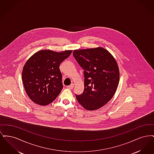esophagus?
Masks as SVG:
<instances>
[{
	"instance_id": "obj_1",
	"label": "esophagus",
	"mask_w": 154,
	"mask_h": 154,
	"mask_svg": "<svg viewBox=\"0 0 154 154\" xmlns=\"http://www.w3.org/2000/svg\"><path fill=\"white\" fill-rule=\"evenodd\" d=\"M74 84H72L70 85H69V86H67V88H69V89H73L74 88Z\"/></svg>"
}]
</instances>
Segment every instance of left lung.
<instances>
[{
  "label": "left lung",
  "mask_w": 154,
  "mask_h": 154,
  "mask_svg": "<svg viewBox=\"0 0 154 154\" xmlns=\"http://www.w3.org/2000/svg\"><path fill=\"white\" fill-rule=\"evenodd\" d=\"M73 55L84 69V90L76 95L86 110H97L110 101L116 92L119 70L115 58L103 47L74 50Z\"/></svg>",
  "instance_id": "left-lung-1"
}]
</instances>
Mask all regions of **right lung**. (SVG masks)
I'll use <instances>...</instances> for the list:
<instances>
[{
	"instance_id": "1",
	"label": "right lung",
	"mask_w": 154,
	"mask_h": 154,
	"mask_svg": "<svg viewBox=\"0 0 154 154\" xmlns=\"http://www.w3.org/2000/svg\"><path fill=\"white\" fill-rule=\"evenodd\" d=\"M72 51L42 50L27 60L22 70V82L27 95L33 102L46 106L59 95L63 88L59 65Z\"/></svg>"
}]
</instances>
